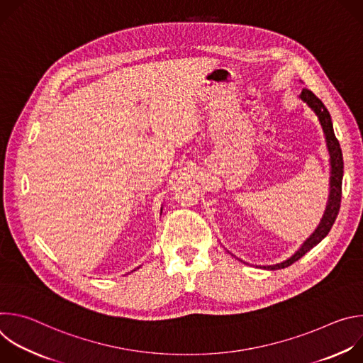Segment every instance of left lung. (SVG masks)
I'll use <instances>...</instances> for the list:
<instances>
[{
	"label": "left lung",
	"mask_w": 363,
	"mask_h": 363,
	"mask_svg": "<svg viewBox=\"0 0 363 363\" xmlns=\"http://www.w3.org/2000/svg\"><path fill=\"white\" fill-rule=\"evenodd\" d=\"M300 99L303 101H306L307 105L310 106L318 118L319 122L323 128L325 136H326V145L329 149V155H330V195H329V202L326 206L325 216L322 218V223L319 224V227L316 228V231L310 235V238H307L304 241V244L301 245V248L293 255L290 257L289 260L276 264V266H264V269L267 270H279V269H286L289 266H291L294 262H297L298 258H301L307 251L312 250L315 245H318L332 230L339 210H340V201H342V178H343V157H342V149L339 145V140L335 136L333 132V125H332V119H330V113L326 109V106L322 103V100L308 89H303Z\"/></svg>",
	"instance_id": "obj_1"
}]
</instances>
